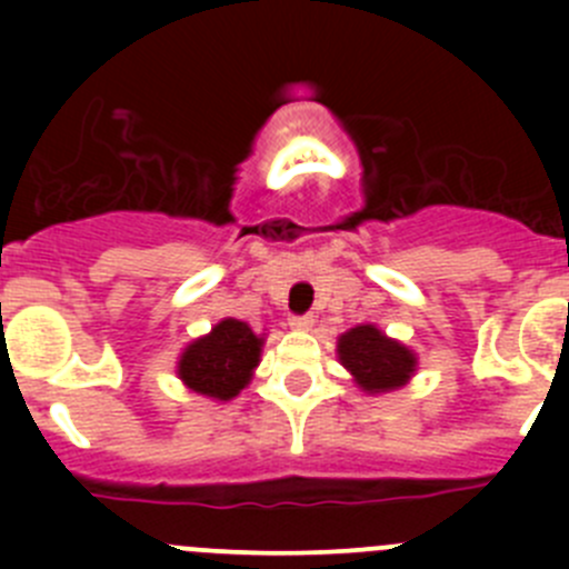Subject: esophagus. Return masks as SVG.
I'll list each match as a JSON object with an SVG mask.
<instances>
[{
    "label": "esophagus",
    "instance_id": "1",
    "mask_svg": "<svg viewBox=\"0 0 569 569\" xmlns=\"http://www.w3.org/2000/svg\"><path fill=\"white\" fill-rule=\"evenodd\" d=\"M289 325H291V330H300V332H308V330H313V317H291L289 319Z\"/></svg>",
    "mask_w": 569,
    "mask_h": 569
}]
</instances>
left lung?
<instances>
[{
  "mask_svg": "<svg viewBox=\"0 0 569 569\" xmlns=\"http://www.w3.org/2000/svg\"><path fill=\"white\" fill-rule=\"evenodd\" d=\"M338 360L366 396H382L405 388L416 375L418 358L410 347L386 336L377 325H358L338 336Z\"/></svg>",
  "mask_w": 569,
  "mask_h": 569,
  "instance_id": "1",
  "label": "left lung"
}]
</instances>
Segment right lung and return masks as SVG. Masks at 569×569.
<instances>
[{"mask_svg": "<svg viewBox=\"0 0 569 569\" xmlns=\"http://www.w3.org/2000/svg\"><path fill=\"white\" fill-rule=\"evenodd\" d=\"M261 349L263 332L258 336L248 321L226 317L183 347L176 375L192 393L211 401H231L250 386L261 363Z\"/></svg>", "mask_w": 569, "mask_h": 569, "instance_id": "obj_1", "label": "right lung"}]
</instances>
